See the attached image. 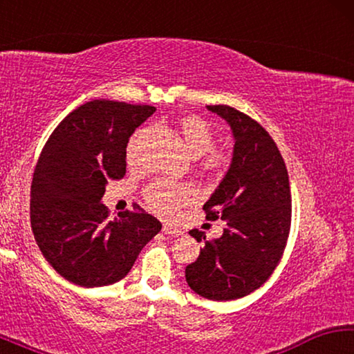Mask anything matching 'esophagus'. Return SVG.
<instances>
[{"instance_id":"1","label":"esophagus","mask_w":354,"mask_h":354,"mask_svg":"<svg viewBox=\"0 0 354 354\" xmlns=\"http://www.w3.org/2000/svg\"><path fill=\"white\" fill-rule=\"evenodd\" d=\"M162 231H164V234H169V236H181L183 234L181 230H178V227L171 226V225H164Z\"/></svg>"}]
</instances>
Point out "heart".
<instances>
[{
    "label": "heart",
    "mask_w": 354,
    "mask_h": 354,
    "mask_svg": "<svg viewBox=\"0 0 354 354\" xmlns=\"http://www.w3.org/2000/svg\"><path fill=\"white\" fill-rule=\"evenodd\" d=\"M179 133L183 136L184 145L187 153L192 158H201L206 153L211 151L215 145V136L211 127L200 117H187L179 123ZM145 131H139L133 139L129 140L127 149L128 160L134 162L137 147L142 140ZM226 158L220 153H209L205 160V165L211 170H220L225 165ZM195 192L189 184L183 183H167V181H156L147 189L145 198L149 206L154 211L162 214L175 212L178 207L187 205L189 201L194 200Z\"/></svg>",
    "instance_id": "obj_1"
}]
</instances>
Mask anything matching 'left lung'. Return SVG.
<instances>
[{
  "label": "left lung",
  "instance_id": "left-lung-1",
  "mask_svg": "<svg viewBox=\"0 0 354 354\" xmlns=\"http://www.w3.org/2000/svg\"><path fill=\"white\" fill-rule=\"evenodd\" d=\"M230 124L234 137L226 175L203 209L225 221L223 234L205 242L198 259L185 267L192 290L214 301L248 295L273 273L290 231V185L277 143L259 123L230 106H207Z\"/></svg>",
  "mask_w": 354,
  "mask_h": 354
}]
</instances>
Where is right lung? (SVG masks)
Listing matches in <instances>:
<instances>
[{"instance_id":"add662e5","label":"right lung","mask_w":354,"mask_h":354,"mask_svg":"<svg viewBox=\"0 0 354 354\" xmlns=\"http://www.w3.org/2000/svg\"><path fill=\"white\" fill-rule=\"evenodd\" d=\"M153 106L93 100L70 112L41 149L31 185V226L45 259L70 283L101 287L133 268L160 231L145 211L109 218L101 203L127 173V147Z\"/></svg>"}]
</instances>
